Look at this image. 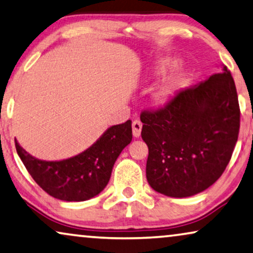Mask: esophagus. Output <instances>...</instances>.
<instances>
[{
  "instance_id": "esophagus-1",
  "label": "esophagus",
  "mask_w": 253,
  "mask_h": 253,
  "mask_svg": "<svg viewBox=\"0 0 253 253\" xmlns=\"http://www.w3.org/2000/svg\"><path fill=\"white\" fill-rule=\"evenodd\" d=\"M141 127H143V123L140 122V121L138 120H134L132 122V133L134 137H139L140 133H141Z\"/></svg>"
}]
</instances>
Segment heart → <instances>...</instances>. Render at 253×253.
Masks as SVG:
<instances>
[{
	"label": "heart",
	"instance_id": "b5f03b06",
	"mask_svg": "<svg viewBox=\"0 0 253 253\" xmlns=\"http://www.w3.org/2000/svg\"><path fill=\"white\" fill-rule=\"evenodd\" d=\"M181 84H182L181 77L169 79L168 82L164 83V84H162L160 87L157 89V92H155V94H154L155 100L160 103L167 102L168 100L175 94V92L177 91L179 86H181Z\"/></svg>",
	"mask_w": 253,
	"mask_h": 253
}]
</instances>
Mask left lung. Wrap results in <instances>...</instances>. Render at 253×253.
I'll list each match as a JSON object with an SVG mask.
<instances>
[{
    "label": "left lung",
    "instance_id": "1",
    "mask_svg": "<svg viewBox=\"0 0 253 253\" xmlns=\"http://www.w3.org/2000/svg\"><path fill=\"white\" fill-rule=\"evenodd\" d=\"M240 119L236 86L227 67L199 85L178 91L161 108L143 110L148 184L175 198L210 188L229 164Z\"/></svg>",
    "mask_w": 253,
    "mask_h": 253
}]
</instances>
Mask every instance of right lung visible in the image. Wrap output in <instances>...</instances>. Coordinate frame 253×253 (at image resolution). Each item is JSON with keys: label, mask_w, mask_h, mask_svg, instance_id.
Here are the masks:
<instances>
[{"label": "right lung", "mask_w": 253, "mask_h": 253, "mask_svg": "<svg viewBox=\"0 0 253 253\" xmlns=\"http://www.w3.org/2000/svg\"><path fill=\"white\" fill-rule=\"evenodd\" d=\"M132 139L131 121L109 127L95 144L62 161L33 158L15 140L20 160L38 185L54 198L83 202L99 195L108 184L116 159Z\"/></svg>", "instance_id": "add662e5"}]
</instances>
